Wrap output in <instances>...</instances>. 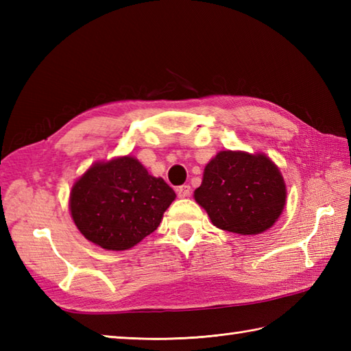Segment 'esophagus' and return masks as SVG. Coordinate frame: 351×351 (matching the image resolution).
<instances>
[{
  "instance_id": "34e87169",
  "label": "esophagus",
  "mask_w": 351,
  "mask_h": 351,
  "mask_svg": "<svg viewBox=\"0 0 351 351\" xmlns=\"http://www.w3.org/2000/svg\"><path fill=\"white\" fill-rule=\"evenodd\" d=\"M176 193H178V196H180V197H189L190 193H191L190 185H187V184L180 185V187L176 189Z\"/></svg>"
}]
</instances>
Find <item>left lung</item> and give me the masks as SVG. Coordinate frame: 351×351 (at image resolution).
Instances as JSON below:
<instances>
[{
  "label": "left lung",
  "mask_w": 351,
  "mask_h": 351,
  "mask_svg": "<svg viewBox=\"0 0 351 351\" xmlns=\"http://www.w3.org/2000/svg\"><path fill=\"white\" fill-rule=\"evenodd\" d=\"M195 199L214 226L255 235L278 220L287 190L279 169L265 155L223 151L206 164Z\"/></svg>",
  "instance_id": "obj_1"
}]
</instances>
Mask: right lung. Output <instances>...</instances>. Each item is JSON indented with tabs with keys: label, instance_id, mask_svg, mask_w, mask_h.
<instances>
[{
	"label": "right lung",
	"instance_id": "add662e5",
	"mask_svg": "<svg viewBox=\"0 0 351 351\" xmlns=\"http://www.w3.org/2000/svg\"><path fill=\"white\" fill-rule=\"evenodd\" d=\"M176 197L132 156L98 162L75 182L71 213L80 232L107 250H126L158 228Z\"/></svg>",
	"mask_w": 351,
	"mask_h": 351
}]
</instances>
